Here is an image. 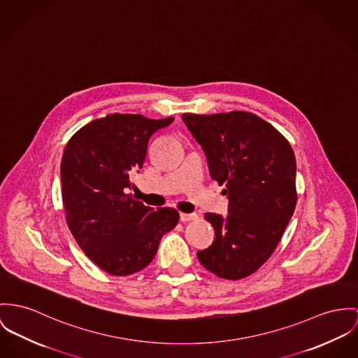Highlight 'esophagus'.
I'll return each instance as SVG.
<instances>
[{
    "instance_id": "esophagus-1",
    "label": "esophagus",
    "mask_w": 358,
    "mask_h": 358,
    "mask_svg": "<svg viewBox=\"0 0 358 358\" xmlns=\"http://www.w3.org/2000/svg\"><path fill=\"white\" fill-rule=\"evenodd\" d=\"M180 220H182V222H188V220H197V214H185V213H181L180 214Z\"/></svg>"
}]
</instances>
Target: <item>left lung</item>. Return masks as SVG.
I'll use <instances>...</instances> for the list:
<instances>
[{"mask_svg":"<svg viewBox=\"0 0 358 358\" xmlns=\"http://www.w3.org/2000/svg\"><path fill=\"white\" fill-rule=\"evenodd\" d=\"M201 145L211 178L224 185L229 215L207 213L213 245L197 252L204 268L224 279L259 270L274 253L296 203V157L289 141L253 113L181 115Z\"/></svg>","mask_w":358,"mask_h":358,"instance_id":"left-lung-1","label":"left lung"}]
</instances>
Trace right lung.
<instances>
[{
  "instance_id": "1",
  "label": "right lung",
  "mask_w": 358,
  "mask_h": 358,
  "mask_svg": "<svg viewBox=\"0 0 358 358\" xmlns=\"http://www.w3.org/2000/svg\"><path fill=\"white\" fill-rule=\"evenodd\" d=\"M173 121L114 113L84 125L65 147L61 184L68 227L85 256L111 275L145 268L180 220L177 210L154 211L127 193L148 140Z\"/></svg>"
}]
</instances>
